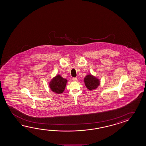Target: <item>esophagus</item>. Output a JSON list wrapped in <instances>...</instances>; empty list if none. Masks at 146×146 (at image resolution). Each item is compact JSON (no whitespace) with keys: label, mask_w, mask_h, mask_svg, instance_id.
Masks as SVG:
<instances>
[{"label":"esophagus","mask_w":146,"mask_h":146,"mask_svg":"<svg viewBox=\"0 0 146 146\" xmlns=\"http://www.w3.org/2000/svg\"><path fill=\"white\" fill-rule=\"evenodd\" d=\"M72 80L74 81H77V80H78V79H77V77H75V78H72Z\"/></svg>","instance_id":"34e87169"}]
</instances>
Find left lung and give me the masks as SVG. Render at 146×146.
<instances>
[{"label":"left lung","instance_id":"1","mask_svg":"<svg viewBox=\"0 0 146 146\" xmlns=\"http://www.w3.org/2000/svg\"><path fill=\"white\" fill-rule=\"evenodd\" d=\"M84 82L87 88L89 90L96 89L100 84V80L91 74L86 76L84 78Z\"/></svg>","mask_w":146,"mask_h":146}]
</instances>
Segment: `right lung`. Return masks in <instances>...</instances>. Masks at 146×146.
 I'll use <instances>...</instances> for the list:
<instances>
[{
	"instance_id": "obj_1",
	"label": "right lung",
	"mask_w": 146,
	"mask_h": 146,
	"mask_svg": "<svg viewBox=\"0 0 146 146\" xmlns=\"http://www.w3.org/2000/svg\"><path fill=\"white\" fill-rule=\"evenodd\" d=\"M67 82V80L62 78L60 75H57L50 82L49 86L52 92L60 94L64 91Z\"/></svg>"
}]
</instances>
